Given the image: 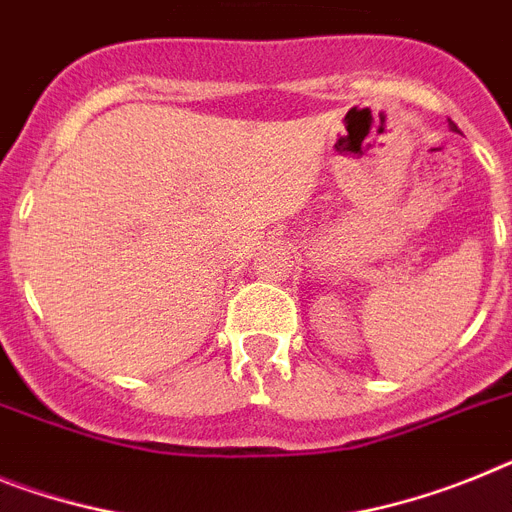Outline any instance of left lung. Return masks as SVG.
<instances>
[{
	"label": "left lung",
	"instance_id": "8db88e82",
	"mask_svg": "<svg viewBox=\"0 0 512 512\" xmlns=\"http://www.w3.org/2000/svg\"><path fill=\"white\" fill-rule=\"evenodd\" d=\"M450 130H453V132H458V127H455V124H453V122H450Z\"/></svg>",
	"mask_w": 512,
	"mask_h": 512
}]
</instances>
